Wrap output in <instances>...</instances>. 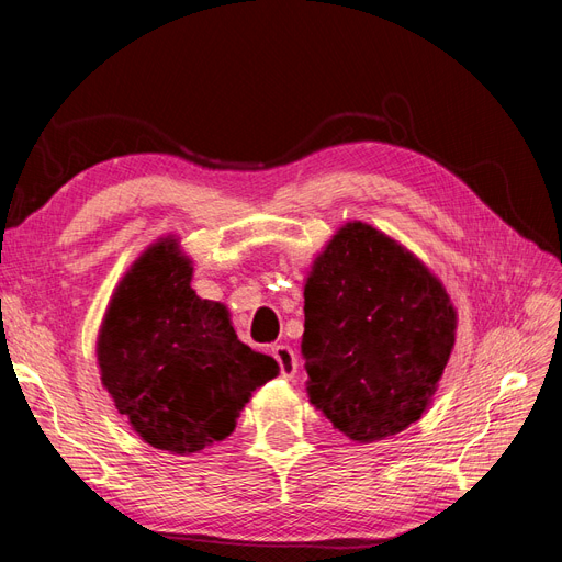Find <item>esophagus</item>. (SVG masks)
<instances>
[{
  "mask_svg": "<svg viewBox=\"0 0 562 562\" xmlns=\"http://www.w3.org/2000/svg\"><path fill=\"white\" fill-rule=\"evenodd\" d=\"M271 356H274V359H277V363H279V368H281V375H283L285 380L295 378V372H297V356H295V351H293L291 347H288V345L271 347Z\"/></svg>",
  "mask_w": 562,
  "mask_h": 562,
  "instance_id": "1",
  "label": "esophagus"
}]
</instances>
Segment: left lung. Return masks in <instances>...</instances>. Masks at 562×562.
<instances>
[{
    "label": "left lung",
    "mask_w": 562,
    "mask_h": 562,
    "mask_svg": "<svg viewBox=\"0 0 562 562\" xmlns=\"http://www.w3.org/2000/svg\"><path fill=\"white\" fill-rule=\"evenodd\" d=\"M446 288L413 252L363 223L339 229L304 285L310 401L372 443L427 411L454 345Z\"/></svg>",
    "instance_id": "8db88e82"
}]
</instances>
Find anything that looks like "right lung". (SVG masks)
<instances>
[{
	"label": "right lung",
	"mask_w": 562,
	"mask_h": 562,
	"mask_svg": "<svg viewBox=\"0 0 562 562\" xmlns=\"http://www.w3.org/2000/svg\"><path fill=\"white\" fill-rule=\"evenodd\" d=\"M192 265L159 241L131 267L98 337L116 411L159 450L190 454L227 438L279 363L236 337L227 310L190 288Z\"/></svg>",
	"instance_id": "1"
}]
</instances>
